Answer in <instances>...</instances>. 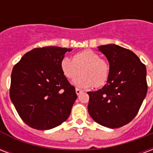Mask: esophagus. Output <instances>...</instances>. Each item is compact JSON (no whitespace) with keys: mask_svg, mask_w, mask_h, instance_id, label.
<instances>
[{"mask_svg":"<svg viewBox=\"0 0 153 153\" xmlns=\"http://www.w3.org/2000/svg\"><path fill=\"white\" fill-rule=\"evenodd\" d=\"M75 92H76L77 95H79V94H81V93H83V91L81 89H79V88H76V89H75Z\"/></svg>","mask_w":153,"mask_h":153,"instance_id":"34e87169","label":"esophagus"}]
</instances>
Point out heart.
Instances as JSON below:
<instances>
[{"label":"heart","instance_id":"heart-1","mask_svg":"<svg viewBox=\"0 0 153 153\" xmlns=\"http://www.w3.org/2000/svg\"><path fill=\"white\" fill-rule=\"evenodd\" d=\"M61 72L68 79L73 80L82 73V76L74 80V84L82 88L104 86L109 79L111 67L105 59L89 49L80 51L73 58L64 57L60 63Z\"/></svg>","mask_w":153,"mask_h":153}]
</instances>
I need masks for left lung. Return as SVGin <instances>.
<instances>
[{"label":"left lung","mask_w":153,"mask_h":153,"mask_svg":"<svg viewBox=\"0 0 153 153\" xmlns=\"http://www.w3.org/2000/svg\"><path fill=\"white\" fill-rule=\"evenodd\" d=\"M98 50L109 61L111 73L102 88L88 93V110L101 125L120 128L134 118L146 97V66L133 51L115 44L100 46Z\"/></svg>","instance_id":"left-lung-1"}]
</instances>
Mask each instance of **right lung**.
<instances>
[{
	"mask_svg": "<svg viewBox=\"0 0 153 153\" xmlns=\"http://www.w3.org/2000/svg\"><path fill=\"white\" fill-rule=\"evenodd\" d=\"M70 51L59 47L34 48L13 68L10 97L20 118L31 128L51 129L69 117L77 94L60 63Z\"/></svg>",
	"mask_w": 153,
	"mask_h": 153,
	"instance_id": "1",
	"label": "right lung"
}]
</instances>
